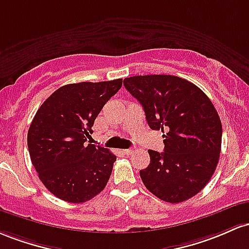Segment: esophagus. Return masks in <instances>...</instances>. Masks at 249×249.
<instances>
[{"label": "esophagus", "instance_id": "obj_1", "mask_svg": "<svg viewBox=\"0 0 249 249\" xmlns=\"http://www.w3.org/2000/svg\"><path fill=\"white\" fill-rule=\"evenodd\" d=\"M133 152H134V150L132 149V148H129V149H124V153L125 155H130V154H133Z\"/></svg>", "mask_w": 249, "mask_h": 249}]
</instances>
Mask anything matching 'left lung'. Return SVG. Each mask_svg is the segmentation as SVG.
Returning a JSON list of instances; mask_svg holds the SVG:
<instances>
[{"label":"left lung","mask_w":249,"mask_h":249,"mask_svg":"<svg viewBox=\"0 0 249 249\" xmlns=\"http://www.w3.org/2000/svg\"><path fill=\"white\" fill-rule=\"evenodd\" d=\"M124 86L143 107L149 127L167 130L164 152L148 150L142 182L166 202L191 199L211 180L221 152L222 125L213 103L194 83L173 75L127 77Z\"/></svg>","instance_id":"1"}]
</instances>
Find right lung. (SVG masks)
Masks as SVG:
<instances>
[{
	"instance_id": "1",
	"label": "right lung",
	"mask_w": 249,
	"mask_h": 249,
	"mask_svg": "<svg viewBox=\"0 0 249 249\" xmlns=\"http://www.w3.org/2000/svg\"><path fill=\"white\" fill-rule=\"evenodd\" d=\"M121 86L122 79L66 85L36 111L28 149L42 183L58 199L86 202L107 185L116 156L86 141L103 106Z\"/></svg>"
}]
</instances>
